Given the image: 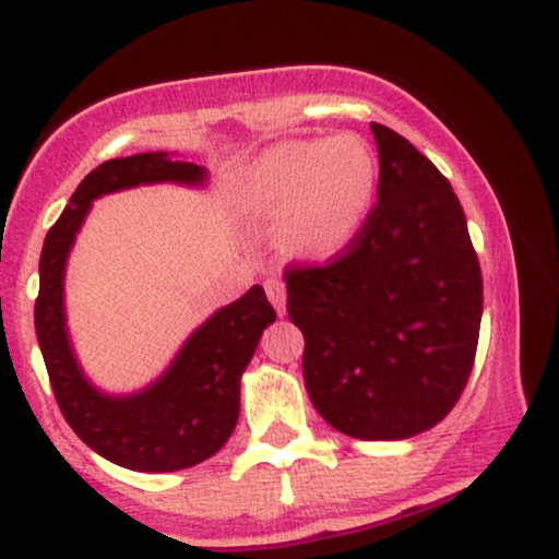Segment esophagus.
Wrapping results in <instances>:
<instances>
[{
	"instance_id": "obj_1",
	"label": "esophagus",
	"mask_w": 559,
	"mask_h": 559,
	"mask_svg": "<svg viewBox=\"0 0 559 559\" xmlns=\"http://www.w3.org/2000/svg\"><path fill=\"white\" fill-rule=\"evenodd\" d=\"M265 294H267V299H271V305L275 307V312H278V316H284V312H286V286H284V281L267 278L265 281Z\"/></svg>"
}]
</instances>
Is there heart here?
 <instances>
[{"label": "heart", "mask_w": 559, "mask_h": 559, "mask_svg": "<svg viewBox=\"0 0 559 559\" xmlns=\"http://www.w3.org/2000/svg\"><path fill=\"white\" fill-rule=\"evenodd\" d=\"M378 163L360 136L284 141L254 159L241 204L254 221L275 223L286 254L310 262L342 258L373 215Z\"/></svg>", "instance_id": "heart-1"}]
</instances>
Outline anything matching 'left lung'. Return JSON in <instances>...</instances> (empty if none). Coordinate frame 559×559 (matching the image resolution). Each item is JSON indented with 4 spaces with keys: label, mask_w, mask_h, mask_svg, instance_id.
Masks as SVG:
<instances>
[{
    "label": "left lung",
    "mask_w": 559,
    "mask_h": 559,
    "mask_svg": "<svg viewBox=\"0 0 559 559\" xmlns=\"http://www.w3.org/2000/svg\"><path fill=\"white\" fill-rule=\"evenodd\" d=\"M381 176L355 247L288 267L301 373L329 426L352 439L428 431L463 394L478 346L484 281L452 183L407 139L370 123Z\"/></svg>",
    "instance_id": "1"
}]
</instances>
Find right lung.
I'll use <instances>...</instances> for the list:
<instances>
[{
    "instance_id": "1",
    "label": "right lung",
    "mask_w": 559,
    "mask_h": 559,
    "mask_svg": "<svg viewBox=\"0 0 559 559\" xmlns=\"http://www.w3.org/2000/svg\"><path fill=\"white\" fill-rule=\"evenodd\" d=\"M202 186L207 170L168 152L107 159L88 173L66 213L49 228L38 260L36 338L55 400L83 444L139 473H173L204 463L239 420L241 373L275 320L265 288L254 284L186 338L170 368L128 396L105 394L83 376L66 329V265L94 199L141 183Z\"/></svg>"
}]
</instances>
